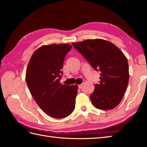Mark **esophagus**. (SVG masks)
<instances>
[{"label": "esophagus", "instance_id": "obj_1", "mask_svg": "<svg viewBox=\"0 0 147 147\" xmlns=\"http://www.w3.org/2000/svg\"><path fill=\"white\" fill-rule=\"evenodd\" d=\"M83 85H78V88H80V89H82V88H83Z\"/></svg>", "mask_w": 147, "mask_h": 147}]
</instances>
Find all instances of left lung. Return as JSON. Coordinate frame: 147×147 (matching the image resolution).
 <instances>
[{"instance_id": "1", "label": "left lung", "mask_w": 147, "mask_h": 147, "mask_svg": "<svg viewBox=\"0 0 147 147\" xmlns=\"http://www.w3.org/2000/svg\"><path fill=\"white\" fill-rule=\"evenodd\" d=\"M92 67L100 71V82L90 95L96 108L110 110L121 102L129 82L127 59L113 43L102 39L72 43Z\"/></svg>"}]
</instances>
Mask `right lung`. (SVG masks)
Returning a JSON list of instances; mask_svg holds the SVG:
<instances>
[{
  "label": "right lung",
  "instance_id": "1",
  "mask_svg": "<svg viewBox=\"0 0 147 147\" xmlns=\"http://www.w3.org/2000/svg\"><path fill=\"white\" fill-rule=\"evenodd\" d=\"M72 46L51 44L40 47L28 65L26 82L36 104L54 118H64L75 107L78 85L60 83L64 58Z\"/></svg>",
  "mask_w": 147,
  "mask_h": 147
}]
</instances>
